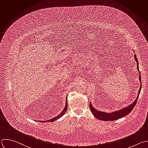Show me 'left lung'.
I'll list each match as a JSON object with an SVG mask.
<instances>
[{
	"label": "left lung",
	"mask_w": 148,
	"mask_h": 148,
	"mask_svg": "<svg viewBox=\"0 0 148 148\" xmlns=\"http://www.w3.org/2000/svg\"><path fill=\"white\" fill-rule=\"evenodd\" d=\"M134 58L136 62L137 63V70L139 71V81L140 83V88H139V90L138 93V96L136 98V99L135 100V101L131 105H130L129 106L123 108L120 110H117V111H114L113 112H110V113H106V112H101L99 110H97L96 109H95L92 105L91 102H90L89 103V108L91 110V112L92 113V114H93V116L98 120H102V121H114L116 120H118L120 118H122L123 117H124L125 116H127V114H128L133 109V108L135 107V106L136 105V103L137 102V100L140 94V92L141 90V87H142V82H141V77H140V71L139 70V64H138V59L136 58V55L135 54L134 55Z\"/></svg>",
	"instance_id": "1"
}]
</instances>
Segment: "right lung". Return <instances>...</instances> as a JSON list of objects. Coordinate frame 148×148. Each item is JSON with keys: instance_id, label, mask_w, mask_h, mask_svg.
Segmentation results:
<instances>
[{"instance_id": "1", "label": "right lung", "mask_w": 148, "mask_h": 148, "mask_svg": "<svg viewBox=\"0 0 148 148\" xmlns=\"http://www.w3.org/2000/svg\"><path fill=\"white\" fill-rule=\"evenodd\" d=\"M67 106H68V105H67V97H66V105H65V107H64V109H63V110L58 115V116H57L56 117H54V118H53V119H50V120H46V121H40V120H38V121H39V122H45V123H46V122H53V121H56V120H57L58 119H59V118H60L61 117H62L64 114V113H66V112L67 111ZM35 121H37V120H35Z\"/></svg>"}]
</instances>
